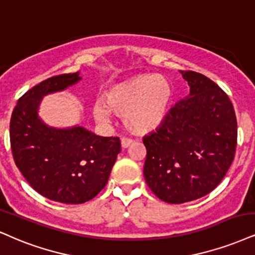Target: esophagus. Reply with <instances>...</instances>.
<instances>
[{
    "instance_id": "1",
    "label": "esophagus",
    "mask_w": 255,
    "mask_h": 255,
    "mask_svg": "<svg viewBox=\"0 0 255 255\" xmlns=\"http://www.w3.org/2000/svg\"><path fill=\"white\" fill-rule=\"evenodd\" d=\"M132 143H133V140L130 139V138H127V137L122 138V147H123V149H127V147L132 145Z\"/></svg>"
}]
</instances>
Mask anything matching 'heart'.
Here are the masks:
<instances>
[{
	"label": "heart",
	"instance_id": "obj_1",
	"mask_svg": "<svg viewBox=\"0 0 255 255\" xmlns=\"http://www.w3.org/2000/svg\"><path fill=\"white\" fill-rule=\"evenodd\" d=\"M171 100L172 87L165 78L140 74L112 85L104 94V103H94L92 115L96 121L108 122L113 112L123 116L131 132L145 133L163 122Z\"/></svg>",
	"mask_w": 255,
	"mask_h": 255
}]
</instances>
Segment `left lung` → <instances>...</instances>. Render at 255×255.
Listing matches in <instances>:
<instances>
[{
  "label": "left lung",
  "instance_id": "left-lung-1",
  "mask_svg": "<svg viewBox=\"0 0 255 255\" xmlns=\"http://www.w3.org/2000/svg\"><path fill=\"white\" fill-rule=\"evenodd\" d=\"M190 92L143 138L144 177L168 203L200 199L218 187L234 159L238 123L228 96L209 78L181 71Z\"/></svg>",
  "mask_w": 255,
  "mask_h": 255
}]
</instances>
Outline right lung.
I'll return each mask as SVG.
<instances>
[{"instance_id":"obj_1","label":"right lung","mask_w":255,"mask_h":255,"mask_svg":"<svg viewBox=\"0 0 255 255\" xmlns=\"http://www.w3.org/2000/svg\"><path fill=\"white\" fill-rule=\"evenodd\" d=\"M80 79L75 72L43 80L18 99L10 119V146L18 170L34 190L66 204L97 196L121 152L118 137L97 136L83 127L52 128L39 117L43 97Z\"/></svg>"}]
</instances>
